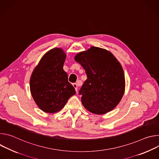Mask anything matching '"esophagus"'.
Listing matches in <instances>:
<instances>
[{
	"instance_id": "34e87169",
	"label": "esophagus",
	"mask_w": 159,
	"mask_h": 159,
	"mask_svg": "<svg viewBox=\"0 0 159 159\" xmlns=\"http://www.w3.org/2000/svg\"><path fill=\"white\" fill-rule=\"evenodd\" d=\"M72 85H73V86L75 87V89L76 91H77V89H78V85H77V84L76 83H73Z\"/></svg>"
}]
</instances>
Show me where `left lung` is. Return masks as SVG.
Instances as JSON below:
<instances>
[{
	"label": "left lung",
	"instance_id": "left-lung-1",
	"mask_svg": "<svg viewBox=\"0 0 159 159\" xmlns=\"http://www.w3.org/2000/svg\"><path fill=\"white\" fill-rule=\"evenodd\" d=\"M85 70L87 79L79 90L81 101L90 112L103 115L121 100L125 79L120 63L111 52L93 47L75 57Z\"/></svg>",
	"mask_w": 159,
	"mask_h": 159
}]
</instances>
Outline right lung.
Wrapping results in <instances>:
<instances>
[{"instance_id":"1","label":"right lung","mask_w":159,"mask_h":159,"mask_svg":"<svg viewBox=\"0 0 159 159\" xmlns=\"http://www.w3.org/2000/svg\"><path fill=\"white\" fill-rule=\"evenodd\" d=\"M65 58L66 54L61 48L48 51L31 76V95L37 106L45 112L59 111L75 94V88L68 81V75L63 69Z\"/></svg>"}]
</instances>
